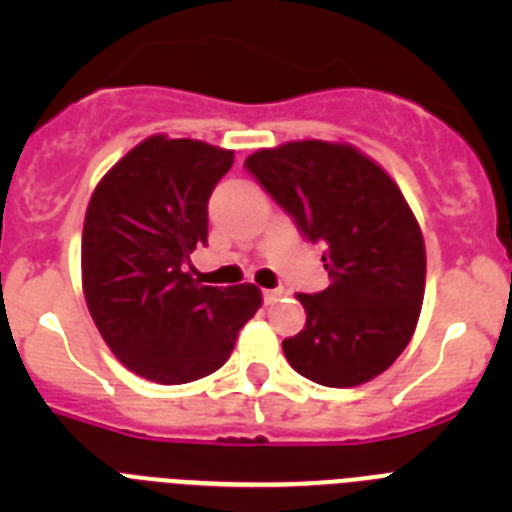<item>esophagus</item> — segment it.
I'll return each mask as SVG.
<instances>
[{
  "mask_svg": "<svg viewBox=\"0 0 512 512\" xmlns=\"http://www.w3.org/2000/svg\"><path fill=\"white\" fill-rule=\"evenodd\" d=\"M282 295H284V289H282V287H277V289H264V302H266V305H271V302H277Z\"/></svg>",
  "mask_w": 512,
  "mask_h": 512,
  "instance_id": "34e87169",
  "label": "esophagus"
}]
</instances>
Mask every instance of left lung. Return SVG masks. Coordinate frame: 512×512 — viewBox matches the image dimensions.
<instances>
[{
  "label": "left lung",
  "mask_w": 512,
  "mask_h": 512,
  "mask_svg": "<svg viewBox=\"0 0 512 512\" xmlns=\"http://www.w3.org/2000/svg\"><path fill=\"white\" fill-rule=\"evenodd\" d=\"M307 241L323 248L328 289L297 295L305 330L284 338L295 372L325 387H356L395 364L418 325L425 246L387 171L351 146L297 140L246 158Z\"/></svg>",
  "instance_id": "1"
}]
</instances>
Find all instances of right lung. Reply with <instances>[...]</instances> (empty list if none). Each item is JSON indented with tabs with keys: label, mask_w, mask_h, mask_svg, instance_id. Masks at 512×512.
I'll use <instances>...</instances> for the list:
<instances>
[{
	"label": "right lung",
	"mask_w": 512,
	"mask_h": 512,
	"mask_svg": "<svg viewBox=\"0 0 512 512\" xmlns=\"http://www.w3.org/2000/svg\"><path fill=\"white\" fill-rule=\"evenodd\" d=\"M233 151L153 135L94 189L81 235V282L112 354L158 384L202 379L228 361L261 307L253 284L205 287L187 271L207 246V202Z\"/></svg>",
	"instance_id": "1"
}]
</instances>
